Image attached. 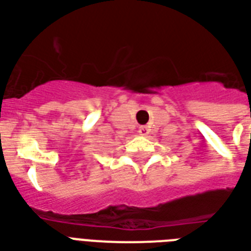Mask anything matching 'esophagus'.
<instances>
[{"instance_id": "esophagus-1", "label": "esophagus", "mask_w": 251, "mask_h": 251, "mask_svg": "<svg viewBox=\"0 0 251 251\" xmlns=\"http://www.w3.org/2000/svg\"><path fill=\"white\" fill-rule=\"evenodd\" d=\"M149 127L148 126H141L140 127V134L144 135V137H146V135L149 134Z\"/></svg>"}]
</instances>
